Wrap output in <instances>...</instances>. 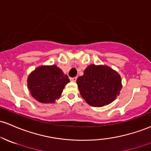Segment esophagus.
<instances>
[{
  "label": "esophagus",
  "instance_id": "1",
  "mask_svg": "<svg viewBox=\"0 0 151 151\" xmlns=\"http://www.w3.org/2000/svg\"><path fill=\"white\" fill-rule=\"evenodd\" d=\"M70 81L76 82V80H77V78H76V77H74V78H70Z\"/></svg>",
  "mask_w": 151,
  "mask_h": 151
}]
</instances>
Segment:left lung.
Masks as SVG:
<instances>
[{
	"label": "left lung",
	"mask_w": 151,
	"mask_h": 151,
	"mask_svg": "<svg viewBox=\"0 0 151 151\" xmlns=\"http://www.w3.org/2000/svg\"><path fill=\"white\" fill-rule=\"evenodd\" d=\"M81 95L89 105L101 106L111 103L122 88L119 74L107 66L91 65L77 79Z\"/></svg>",
	"instance_id": "left-lung-1"
}]
</instances>
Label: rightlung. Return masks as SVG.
<instances>
[{
  "mask_svg": "<svg viewBox=\"0 0 151 151\" xmlns=\"http://www.w3.org/2000/svg\"><path fill=\"white\" fill-rule=\"evenodd\" d=\"M28 88L32 96L42 103H52L70 82L67 75L56 65L41 66L30 74Z\"/></svg>",
  "mask_w": 151,
  "mask_h": 151,
  "instance_id": "add662e5",
  "label": "right lung"
}]
</instances>
